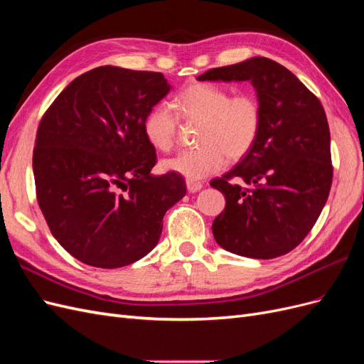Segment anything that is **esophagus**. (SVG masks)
Masks as SVG:
<instances>
[{"label":"esophagus","instance_id":"obj_1","mask_svg":"<svg viewBox=\"0 0 364 364\" xmlns=\"http://www.w3.org/2000/svg\"><path fill=\"white\" fill-rule=\"evenodd\" d=\"M202 188H203V183L202 182L191 181V179L186 181V190H188L190 193H197V191H200Z\"/></svg>","mask_w":364,"mask_h":364}]
</instances>
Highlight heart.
I'll use <instances>...</instances> for the list:
<instances>
[{"mask_svg": "<svg viewBox=\"0 0 364 364\" xmlns=\"http://www.w3.org/2000/svg\"><path fill=\"white\" fill-rule=\"evenodd\" d=\"M171 105L181 118L194 123L200 121L197 142L202 146L164 161L165 170L186 179L199 181L220 171L228 156L241 159L258 139L262 111L252 94L230 97L222 86L193 83L173 98ZM172 109L165 103L156 105L150 109L142 126L147 141L161 151L171 150L178 135L179 118Z\"/></svg>", "mask_w": 364, "mask_h": 364, "instance_id": "obj_1", "label": "heart"}]
</instances>
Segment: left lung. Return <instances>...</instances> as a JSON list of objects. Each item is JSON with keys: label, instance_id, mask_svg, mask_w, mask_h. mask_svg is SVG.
Masks as SVG:
<instances>
[{"label": "left lung", "instance_id": "8db88e82", "mask_svg": "<svg viewBox=\"0 0 364 364\" xmlns=\"http://www.w3.org/2000/svg\"><path fill=\"white\" fill-rule=\"evenodd\" d=\"M197 80H249L262 111L255 146L211 181L226 199L213 223L215 241L247 258L285 255L310 232L331 190V136L323 106L291 71L267 58L213 68Z\"/></svg>", "mask_w": 364, "mask_h": 364}]
</instances>
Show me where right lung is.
Wrapping results in <instances>:
<instances>
[{
    "label": "right lung",
    "mask_w": 364,
    "mask_h": 364,
    "mask_svg": "<svg viewBox=\"0 0 364 364\" xmlns=\"http://www.w3.org/2000/svg\"><path fill=\"white\" fill-rule=\"evenodd\" d=\"M171 90L161 73L98 67L74 79L43 114L33 150L41 211L79 261L117 269L158 245L162 218L186 193L181 174H151L144 119Z\"/></svg>",
    "instance_id": "right-lung-1"
}]
</instances>
